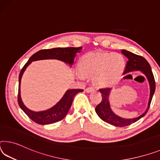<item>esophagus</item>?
Returning <instances> with one entry per match:
<instances>
[{"instance_id":"esophagus-1","label":"esophagus","mask_w":160,"mask_h":160,"mask_svg":"<svg viewBox=\"0 0 160 160\" xmlns=\"http://www.w3.org/2000/svg\"><path fill=\"white\" fill-rule=\"evenodd\" d=\"M94 88H92V87H88V88H87L85 89V91L87 92H92V91H94Z\"/></svg>"}]
</instances>
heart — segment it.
I'll return each instance as SVG.
<instances>
[{
	"mask_svg": "<svg viewBox=\"0 0 160 160\" xmlns=\"http://www.w3.org/2000/svg\"><path fill=\"white\" fill-rule=\"evenodd\" d=\"M85 74L92 75L93 81L100 87L112 85L122 75L125 67V58L120 53H98L83 56L80 62ZM83 78L82 74H78Z\"/></svg>",
	"mask_w": 160,
	"mask_h": 160,
	"instance_id": "heart-1",
	"label": "heart"
}]
</instances>
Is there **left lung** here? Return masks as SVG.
<instances>
[{"label": "left lung", "instance_id": "1", "mask_svg": "<svg viewBox=\"0 0 160 160\" xmlns=\"http://www.w3.org/2000/svg\"><path fill=\"white\" fill-rule=\"evenodd\" d=\"M122 53L124 55H125L128 59L125 65V73L135 70L142 71L147 76L148 79L149 86H150V96H149L148 109L142 115L136 118L125 119L115 115L110 109V103H109L108 100V97L111 90L110 88H100L99 90L102 93V101L96 106L95 112L103 121L116 127H125L130 125L145 115L149 110V106H150L152 99L154 91H155V80H154V75L152 71L150 65H149V62L147 61L145 58L142 56H140V55L134 54V53L125 50H122Z\"/></svg>", "mask_w": 160, "mask_h": 160}]
</instances>
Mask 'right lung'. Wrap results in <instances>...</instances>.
<instances>
[{
	"label": "right lung",
	"instance_id": "add662e5",
	"mask_svg": "<svg viewBox=\"0 0 160 160\" xmlns=\"http://www.w3.org/2000/svg\"><path fill=\"white\" fill-rule=\"evenodd\" d=\"M82 47L79 48H56L52 49H44L39 50L30 58L23 68H22L19 75V87L18 94V102L19 106L23 112L28 116L30 119L39 125H49V124L57 122L58 121L62 120L69 111L72 103L73 98L76 94L82 92L83 90L81 89H72L68 90L64 96L62 98L56 105L53 106L49 110L41 111V112H34L28 109L22 103L21 98V92H20V85L22 75L23 74L25 70L32 61L39 60L45 59H57L68 63L70 65L74 61V58L76 53L80 52Z\"/></svg>",
	"mask_w": 160,
	"mask_h": 160
}]
</instances>
